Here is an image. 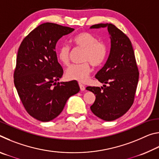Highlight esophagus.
<instances>
[{
	"mask_svg": "<svg viewBox=\"0 0 159 159\" xmlns=\"http://www.w3.org/2000/svg\"><path fill=\"white\" fill-rule=\"evenodd\" d=\"M79 87H80V90H81V91H84L85 89V86L83 85V84H81V83H79Z\"/></svg>",
	"mask_w": 159,
	"mask_h": 159,
	"instance_id": "esophagus-1",
	"label": "esophagus"
}]
</instances>
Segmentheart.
<instances>
[{
	"label": "heart",
	"instance_id": "obj_1",
	"mask_svg": "<svg viewBox=\"0 0 159 159\" xmlns=\"http://www.w3.org/2000/svg\"><path fill=\"white\" fill-rule=\"evenodd\" d=\"M74 44L77 48L83 50L81 61L83 63L74 64L67 69L66 77L69 80L79 82H85L91 72L90 64L93 66H99L104 62L107 56V47L103 42L98 41V39L88 32L77 34L73 40ZM58 60L63 65L69 64L70 48L63 44L57 52Z\"/></svg>",
	"mask_w": 159,
	"mask_h": 159
}]
</instances>
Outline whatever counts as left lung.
I'll use <instances>...</instances> for the list:
<instances>
[{"mask_svg": "<svg viewBox=\"0 0 159 159\" xmlns=\"http://www.w3.org/2000/svg\"><path fill=\"white\" fill-rule=\"evenodd\" d=\"M107 28L111 40L108 59L95 75L103 87L88 86L96 97L90 109L95 116L106 121L122 116L133 104L139 71L133 46L126 35L112 24H98L90 29Z\"/></svg>", "mask_w": 159, "mask_h": 159, "instance_id": "1", "label": "left lung"}]
</instances>
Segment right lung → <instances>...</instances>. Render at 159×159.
I'll return each instance as SVG.
<instances>
[{
	"label": "right lung",
	"mask_w": 159,
	"mask_h": 159,
	"mask_svg": "<svg viewBox=\"0 0 159 159\" xmlns=\"http://www.w3.org/2000/svg\"><path fill=\"white\" fill-rule=\"evenodd\" d=\"M74 30L57 24H42L25 38L19 48L15 86L28 114L41 121L58 116L68 99L80 90L75 80L57 83L63 69L57 61L56 44Z\"/></svg>",
	"instance_id": "right-lung-1"
}]
</instances>
